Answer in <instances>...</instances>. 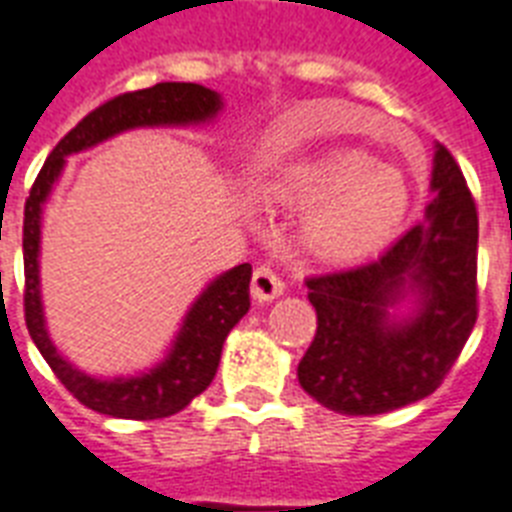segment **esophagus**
Returning a JSON list of instances; mask_svg holds the SVG:
<instances>
[{
    "instance_id": "obj_1",
    "label": "esophagus",
    "mask_w": 512,
    "mask_h": 512,
    "mask_svg": "<svg viewBox=\"0 0 512 512\" xmlns=\"http://www.w3.org/2000/svg\"><path fill=\"white\" fill-rule=\"evenodd\" d=\"M282 290H285V282L280 280L272 267H256L251 280V293L256 301H275L277 296H282Z\"/></svg>"
}]
</instances>
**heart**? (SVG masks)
Returning a JSON list of instances; mask_svg holds the SVG:
<instances>
[{
    "mask_svg": "<svg viewBox=\"0 0 512 512\" xmlns=\"http://www.w3.org/2000/svg\"><path fill=\"white\" fill-rule=\"evenodd\" d=\"M269 195L290 208H309L301 240L317 261L354 264L388 245L410 214V187L399 171L370 155L338 150L285 171Z\"/></svg>",
    "mask_w": 512,
    "mask_h": 512,
    "instance_id": "heart-1",
    "label": "heart"
}]
</instances>
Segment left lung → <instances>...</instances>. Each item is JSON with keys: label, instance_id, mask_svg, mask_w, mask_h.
Listing matches in <instances>:
<instances>
[{"label": "left lung", "instance_id": "8db88e82", "mask_svg": "<svg viewBox=\"0 0 512 512\" xmlns=\"http://www.w3.org/2000/svg\"><path fill=\"white\" fill-rule=\"evenodd\" d=\"M423 222L362 267L306 277L317 333L298 383L341 415H383L433 394L476 325L478 214L457 161L436 145ZM410 300V315H391Z\"/></svg>", "mask_w": 512, "mask_h": 512}]
</instances>
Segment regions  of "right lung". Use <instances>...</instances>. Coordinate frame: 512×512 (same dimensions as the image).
Masks as SVG:
<instances>
[{
	"mask_svg": "<svg viewBox=\"0 0 512 512\" xmlns=\"http://www.w3.org/2000/svg\"><path fill=\"white\" fill-rule=\"evenodd\" d=\"M219 110H222V97L214 89L185 84V81H163L140 92L118 94L81 118L57 142L31 187L26 216H23V269H26L23 306H26L28 333L57 380L89 410L110 418L158 420L177 415L195 396L203 394L216 375L224 338L251 309V298H248L251 264H237L230 272L208 282V288L195 298V304L185 314V322L179 327L166 359L158 362L153 370L140 372L134 378H92L60 357L47 333L42 290H39L44 203L57 177L63 174L68 155L81 153L137 126L206 124Z\"/></svg>",
	"mask_w": 512,
	"mask_h": 512,
	"instance_id": "1",
	"label": "right lung"
}]
</instances>
